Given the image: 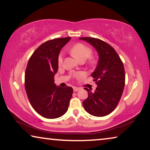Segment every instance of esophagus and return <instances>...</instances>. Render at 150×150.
I'll list each match as a JSON object with an SVG mask.
<instances>
[{"label":"esophagus","mask_w":150,"mask_h":150,"mask_svg":"<svg viewBox=\"0 0 150 150\" xmlns=\"http://www.w3.org/2000/svg\"><path fill=\"white\" fill-rule=\"evenodd\" d=\"M73 90L74 92H77V91H79L80 90V88H78V87H74L73 88Z\"/></svg>","instance_id":"1"}]
</instances>
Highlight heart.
<instances>
[{"mask_svg":"<svg viewBox=\"0 0 150 150\" xmlns=\"http://www.w3.org/2000/svg\"><path fill=\"white\" fill-rule=\"evenodd\" d=\"M70 51L71 55L80 62H84L88 58H89L92 54V49L88 47L87 45L82 44V43H76L70 49ZM63 55L62 53H59L57 58V62L59 66H61L63 63ZM80 74H76L75 76H79Z\"/></svg>","mask_w":150,"mask_h":150,"instance_id":"1","label":"heart"}]
</instances>
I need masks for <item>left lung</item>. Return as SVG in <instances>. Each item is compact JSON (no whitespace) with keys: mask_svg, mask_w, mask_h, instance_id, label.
<instances>
[{"mask_svg":"<svg viewBox=\"0 0 150 150\" xmlns=\"http://www.w3.org/2000/svg\"><path fill=\"white\" fill-rule=\"evenodd\" d=\"M99 53V62L91 76L97 84L94 93L87 88L88 97L83 101L84 110L95 116H105L114 110L122 97L125 84L123 63L115 49L108 43L93 37H82Z\"/></svg>","mask_w":150,"mask_h":150,"instance_id":"left-lung-1","label":"left lung"}]
</instances>
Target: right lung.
<instances>
[{
  "label": "right lung",
  "instance_id": "right-lung-1",
  "mask_svg": "<svg viewBox=\"0 0 150 150\" xmlns=\"http://www.w3.org/2000/svg\"><path fill=\"white\" fill-rule=\"evenodd\" d=\"M70 39L58 38L46 41L34 51L28 61L25 72L27 96L34 110L46 118L63 116L72 97V88L57 87L54 83L59 51Z\"/></svg>",
  "mask_w": 150,
  "mask_h": 150
}]
</instances>
